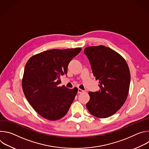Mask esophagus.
Segmentation results:
<instances>
[{"instance_id": "1", "label": "esophagus", "mask_w": 149, "mask_h": 149, "mask_svg": "<svg viewBox=\"0 0 149 149\" xmlns=\"http://www.w3.org/2000/svg\"><path fill=\"white\" fill-rule=\"evenodd\" d=\"M84 91V90H81V89H80V88H78V93H79V94L82 93H83Z\"/></svg>"}]
</instances>
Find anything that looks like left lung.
<instances>
[{
  "label": "left lung",
  "instance_id": "1",
  "mask_svg": "<svg viewBox=\"0 0 149 149\" xmlns=\"http://www.w3.org/2000/svg\"><path fill=\"white\" fill-rule=\"evenodd\" d=\"M100 90L89 92L86 107L94 116L103 118L115 114L129 94L130 72L125 60L119 54L103 45L84 49Z\"/></svg>",
  "mask_w": 149,
  "mask_h": 149
}]
</instances>
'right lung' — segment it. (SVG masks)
Returning <instances> with one entry per match:
<instances>
[{"mask_svg":"<svg viewBox=\"0 0 149 149\" xmlns=\"http://www.w3.org/2000/svg\"><path fill=\"white\" fill-rule=\"evenodd\" d=\"M81 48L51 49L31 57L26 62L22 86L33 109L42 117L57 120L68 111L78 88L59 87L60 77L67 74L70 62Z\"/></svg>","mask_w":149,"mask_h":149,"instance_id":"obj_1","label":"right lung"}]
</instances>
